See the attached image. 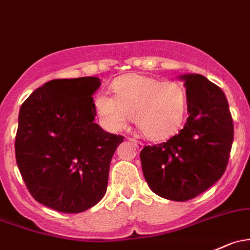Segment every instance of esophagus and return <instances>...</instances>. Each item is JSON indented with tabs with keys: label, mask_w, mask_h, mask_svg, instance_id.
<instances>
[{
	"label": "esophagus",
	"mask_w": 250,
	"mask_h": 250,
	"mask_svg": "<svg viewBox=\"0 0 250 250\" xmlns=\"http://www.w3.org/2000/svg\"><path fill=\"white\" fill-rule=\"evenodd\" d=\"M128 140L132 141V143L134 144V145L136 146V148H138V149H141V148H143V147H144V144L140 143V141L135 140V139H130V138H129V139H128Z\"/></svg>",
	"instance_id": "34e87169"
}]
</instances>
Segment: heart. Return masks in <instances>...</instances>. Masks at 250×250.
I'll list each match as a JSON object with an SVG mask.
<instances>
[{
    "label": "heart",
    "instance_id": "b5f03b06",
    "mask_svg": "<svg viewBox=\"0 0 250 250\" xmlns=\"http://www.w3.org/2000/svg\"><path fill=\"white\" fill-rule=\"evenodd\" d=\"M115 97L99 93L94 107L107 129L118 132L134 116L149 140H163L176 132L185 116L187 97L176 81H159L141 74H128L112 83Z\"/></svg>",
    "mask_w": 250,
    "mask_h": 250
}]
</instances>
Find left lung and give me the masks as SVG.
I'll return each mask as SVG.
<instances>
[{
  "mask_svg": "<svg viewBox=\"0 0 250 250\" xmlns=\"http://www.w3.org/2000/svg\"><path fill=\"white\" fill-rule=\"evenodd\" d=\"M188 118L167 143L140 152L145 180L153 193L187 201L213 186L227 169L233 123L224 92L200 74H183Z\"/></svg>",
  "mask_w": 250,
  "mask_h": 250,
  "instance_id": "obj_1",
  "label": "left lung"
}]
</instances>
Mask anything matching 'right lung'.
<instances>
[{
    "label": "right lung",
    "mask_w": 250,
    "mask_h": 250,
    "mask_svg": "<svg viewBox=\"0 0 250 250\" xmlns=\"http://www.w3.org/2000/svg\"><path fill=\"white\" fill-rule=\"evenodd\" d=\"M101 79H56L19 111L15 158L31 195L63 213L91 208L106 193L110 162L123 136L102 129L92 96Z\"/></svg>",
    "instance_id": "obj_1"
}]
</instances>
